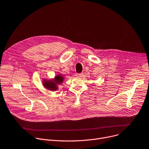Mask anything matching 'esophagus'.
Listing matches in <instances>:
<instances>
[{
    "mask_svg": "<svg viewBox=\"0 0 149 149\" xmlns=\"http://www.w3.org/2000/svg\"><path fill=\"white\" fill-rule=\"evenodd\" d=\"M82 75H83V74H76L75 76H76L77 77H82Z\"/></svg>",
    "mask_w": 149,
    "mask_h": 149,
    "instance_id": "34e87169",
    "label": "esophagus"
}]
</instances>
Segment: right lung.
Returning <instances> with one entry per match:
<instances>
[{"instance_id": "right-lung-1", "label": "right lung", "mask_w": 149, "mask_h": 149, "mask_svg": "<svg viewBox=\"0 0 149 149\" xmlns=\"http://www.w3.org/2000/svg\"><path fill=\"white\" fill-rule=\"evenodd\" d=\"M63 77H62L61 75H58L53 79H51V80L43 79V84L45 86V87L47 88L48 90H50L52 91H55L58 88V85H59L62 83H63Z\"/></svg>"}]
</instances>
